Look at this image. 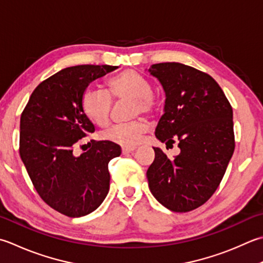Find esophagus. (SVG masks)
I'll list each match as a JSON object with an SVG mask.
<instances>
[{"mask_svg":"<svg viewBox=\"0 0 263 263\" xmlns=\"http://www.w3.org/2000/svg\"><path fill=\"white\" fill-rule=\"evenodd\" d=\"M135 147H123L122 148V154L123 155H125V154H130V153H132L133 151H135Z\"/></svg>","mask_w":263,"mask_h":263,"instance_id":"obj_1","label":"esophagus"}]
</instances>
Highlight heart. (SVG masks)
Returning a JSON list of instances; mask_svg holds the SVG:
<instances>
[{"instance_id":"obj_1","label":"heart","mask_w":263,"mask_h":263,"mask_svg":"<svg viewBox=\"0 0 263 263\" xmlns=\"http://www.w3.org/2000/svg\"><path fill=\"white\" fill-rule=\"evenodd\" d=\"M132 100V116L153 115L157 109L153 96V86L145 76L127 69L106 82V92L99 89H86L81 98L82 109L85 115L99 126L109 123L112 101ZM148 130L143 118H138L124 124L112 125L101 132L102 140L117 143L123 147H135Z\"/></svg>"}]
</instances>
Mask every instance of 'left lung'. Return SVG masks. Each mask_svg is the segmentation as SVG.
Returning a JSON list of instances; mask_svg holds the SVG:
<instances>
[{"label":"left lung","instance_id":"left-lung-1","mask_svg":"<svg viewBox=\"0 0 263 263\" xmlns=\"http://www.w3.org/2000/svg\"><path fill=\"white\" fill-rule=\"evenodd\" d=\"M149 73L166 96L155 136L166 145L177 142L180 154L170 159L161 148H154L148 186L163 206L189 212L211 198L233 156V108L213 77L194 67L161 63Z\"/></svg>","mask_w":263,"mask_h":263}]
</instances>
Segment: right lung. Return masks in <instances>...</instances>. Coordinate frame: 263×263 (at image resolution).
<instances>
[{"label": "right lung", "mask_w": 263, "mask_h": 263, "mask_svg": "<svg viewBox=\"0 0 263 263\" xmlns=\"http://www.w3.org/2000/svg\"><path fill=\"white\" fill-rule=\"evenodd\" d=\"M116 68L80 65L58 71L36 86L20 117L19 154L33 186L50 208L69 218L99 208L109 190L108 163L121 155V147L107 140L93 141L79 156L74 152L95 132L82 109V95Z\"/></svg>", "instance_id": "add662e5"}]
</instances>
